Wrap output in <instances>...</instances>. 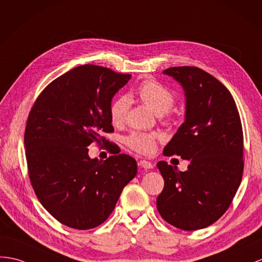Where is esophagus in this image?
I'll list each match as a JSON object with an SVG mask.
<instances>
[{
  "label": "esophagus",
  "instance_id": "obj_1",
  "mask_svg": "<svg viewBox=\"0 0 262 262\" xmlns=\"http://www.w3.org/2000/svg\"><path fill=\"white\" fill-rule=\"evenodd\" d=\"M138 165L141 166L142 168H144V169H150V168H153V164H151V163L148 162V161H146V160L139 161Z\"/></svg>",
  "mask_w": 262,
  "mask_h": 262
}]
</instances>
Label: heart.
Here are the masks:
<instances>
[{"label":"heart","instance_id":"1","mask_svg":"<svg viewBox=\"0 0 262 262\" xmlns=\"http://www.w3.org/2000/svg\"><path fill=\"white\" fill-rule=\"evenodd\" d=\"M136 96L146 106L150 108L160 118L169 117V109L174 103V95L169 89L159 81L148 79L139 84ZM129 108L127 97H118L109 106V118L114 126H120L126 121ZM125 143L130 149L139 154H150L155 148L156 138L154 135L144 133H132L125 138Z\"/></svg>","mask_w":262,"mask_h":262}]
</instances>
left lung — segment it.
<instances>
[{"label":"left lung","mask_w":262,"mask_h":262,"mask_svg":"<svg viewBox=\"0 0 262 262\" xmlns=\"http://www.w3.org/2000/svg\"><path fill=\"white\" fill-rule=\"evenodd\" d=\"M164 74L185 91V121L165 148V156L190 161L181 172L157 163L164 188L157 210L167 223L185 231L211 226L232 202L243 173V132L232 95L223 83L196 67H172Z\"/></svg>","instance_id":"1"}]
</instances>
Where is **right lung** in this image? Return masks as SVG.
<instances>
[{
	"label": "right lung",
	"mask_w": 262,
	"mask_h": 262,
	"mask_svg": "<svg viewBox=\"0 0 262 262\" xmlns=\"http://www.w3.org/2000/svg\"><path fill=\"white\" fill-rule=\"evenodd\" d=\"M130 77L79 66L49 83L29 113L24 146L30 182L43 208L67 227L100 226L137 173L136 161L102 136L114 132L109 106ZM94 141L113 155L90 160L86 146Z\"/></svg>",
	"instance_id": "1"
}]
</instances>
